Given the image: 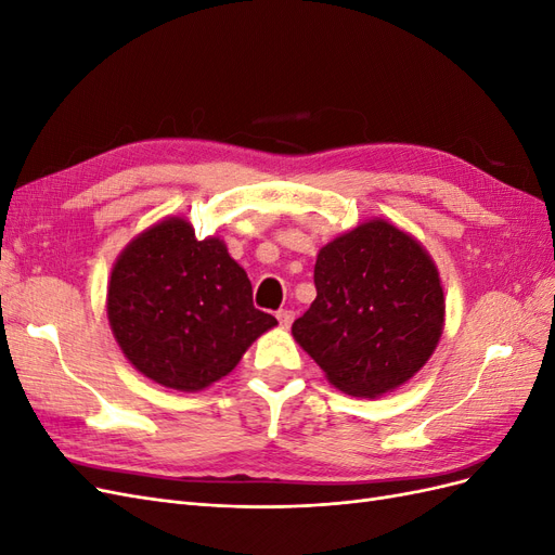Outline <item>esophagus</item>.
Segmentation results:
<instances>
[{
	"label": "esophagus",
	"instance_id": "obj_1",
	"mask_svg": "<svg viewBox=\"0 0 555 555\" xmlns=\"http://www.w3.org/2000/svg\"><path fill=\"white\" fill-rule=\"evenodd\" d=\"M278 322L282 328H289L292 322H294V312L292 310H280L278 312Z\"/></svg>",
	"mask_w": 555,
	"mask_h": 555
}]
</instances>
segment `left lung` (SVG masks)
<instances>
[{"instance_id": "8db88e82", "label": "left lung", "mask_w": 555, "mask_h": 555, "mask_svg": "<svg viewBox=\"0 0 555 555\" xmlns=\"http://www.w3.org/2000/svg\"><path fill=\"white\" fill-rule=\"evenodd\" d=\"M317 298L292 333L326 379L377 398L412 379L440 343L444 292L424 245L367 220L319 249Z\"/></svg>"}]
</instances>
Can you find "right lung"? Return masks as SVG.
I'll use <instances>...</instances> for the list:
<instances>
[{
  "label": "right lung",
  "mask_w": 555,
  "mask_h": 555,
  "mask_svg": "<svg viewBox=\"0 0 555 555\" xmlns=\"http://www.w3.org/2000/svg\"><path fill=\"white\" fill-rule=\"evenodd\" d=\"M106 310L127 361L176 391L222 379L278 324L251 304L249 278L224 241H198L182 217H166L120 251Z\"/></svg>",
  "instance_id": "right-lung-1"
}]
</instances>
